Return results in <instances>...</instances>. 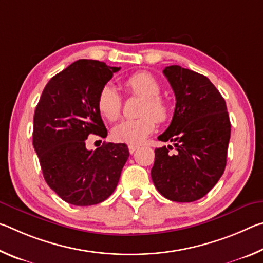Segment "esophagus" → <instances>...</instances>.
I'll list each match as a JSON object with an SVG mask.
<instances>
[{
  "mask_svg": "<svg viewBox=\"0 0 263 263\" xmlns=\"http://www.w3.org/2000/svg\"><path fill=\"white\" fill-rule=\"evenodd\" d=\"M137 149H138V146H136V145H128V152H130L131 154L135 153Z\"/></svg>",
  "mask_w": 263,
  "mask_h": 263,
  "instance_id": "esophagus-1",
  "label": "esophagus"
}]
</instances>
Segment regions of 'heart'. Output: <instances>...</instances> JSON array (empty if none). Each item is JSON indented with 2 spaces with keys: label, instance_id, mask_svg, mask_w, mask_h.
I'll return each instance as SVG.
<instances>
[{
  "label": "heart",
  "instance_id": "b5f03b06",
  "mask_svg": "<svg viewBox=\"0 0 263 263\" xmlns=\"http://www.w3.org/2000/svg\"><path fill=\"white\" fill-rule=\"evenodd\" d=\"M123 87L127 94L144 97L140 114L137 118L125 119L112 128V138L117 142L139 145L153 132L155 121L162 123L171 115L167 101L159 94L161 84L152 74L146 72L135 73L123 80ZM97 108L102 117L109 122L119 118L122 111V99L111 84H105L97 96Z\"/></svg>",
  "mask_w": 263,
  "mask_h": 263
}]
</instances>
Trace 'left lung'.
Segmentation results:
<instances>
[{"mask_svg":"<svg viewBox=\"0 0 263 263\" xmlns=\"http://www.w3.org/2000/svg\"><path fill=\"white\" fill-rule=\"evenodd\" d=\"M174 90L171 125L158 137L172 141L155 148L151 171L155 188L174 202H194L210 191L222 175L228 158L231 123L225 100L206 77L173 65L163 69Z\"/></svg>","mask_w":263,"mask_h":263,"instance_id":"left-lung-1","label":"left lung"}]
</instances>
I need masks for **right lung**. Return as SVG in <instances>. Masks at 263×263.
I'll use <instances>...</instances> for the list:
<instances>
[{"mask_svg":"<svg viewBox=\"0 0 263 263\" xmlns=\"http://www.w3.org/2000/svg\"><path fill=\"white\" fill-rule=\"evenodd\" d=\"M121 67L81 59L45 86L33 116V147L44 179L65 202L88 206L114 193L127 161L125 144H103L88 151L89 135L108 131L97 108L99 92Z\"/></svg>","mask_w":263,"mask_h":263,"instance_id":"add662e5","label":"right lung"}]
</instances>
